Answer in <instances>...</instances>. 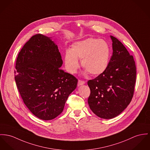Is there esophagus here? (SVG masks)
I'll use <instances>...</instances> for the list:
<instances>
[{
  "label": "esophagus",
  "instance_id": "1",
  "mask_svg": "<svg viewBox=\"0 0 150 150\" xmlns=\"http://www.w3.org/2000/svg\"><path fill=\"white\" fill-rule=\"evenodd\" d=\"M85 84V81H82V80H79L78 81V86H80L81 85H83Z\"/></svg>",
  "mask_w": 150,
  "mask_h": 150
}]
</instances>
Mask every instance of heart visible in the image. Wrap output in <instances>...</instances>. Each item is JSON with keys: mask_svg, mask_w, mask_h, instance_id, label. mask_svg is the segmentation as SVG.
<instances>
[{"mask_svg": "<svg viewBox=\"0 0 150 150\" xmlns=\"http://www.w3.org/2000/svg\"><path fill=\"white\" fill-rule=\"evenodd\" d=\"M111 55V48L107 42L93 38L74 43L70 50L66 51L64 64L66 69L74 74L81 64L92 75L102 74L107 69Z\"/></svg>", "mask_w": 150, "mask_h": 150, "instance_id": "1", "label": "heart"}]
</instances>
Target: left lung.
Returning a JSON list of instances; mask_svg holds the SVG:
<instances>
[{
  "mask_svg": "<svg viewBox=\"0 0 150 150\" xmlns=\"http://www.w3.org/2000/svg\"><path fill=\"white\" fill-rule=\"evenodd\" d=\"M111 38L113 53L107 69L87 81L91 91L90 108L95 115L106 119L119 115L131 102L137 78L133 56L117 38Z\"/></svg>",
  "mask_w": 150,
  "mask_h": 150,
  "instance_id": "obj_1",
  "label": "left lung"
}]
</instances>
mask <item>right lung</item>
<instances>
[{
  "label": "right lung",
  "instance_id": "right-lung-1",
  "mask_svg": "<svg viewBox=\"0 0 150 150\" xmlns=\"http://www.w3.org/2000/svg\"><path fill=\"white\" fill-rule=\"evenodd\" d=\"M63 61L58 46L48 37L33 36L16 60L15 80L23 102L38 118L52 120L63 111L78 79L60 69Z\"/></svg>",
  "mask_w": 150,
  "mask_h": 150
}]
</instances>
